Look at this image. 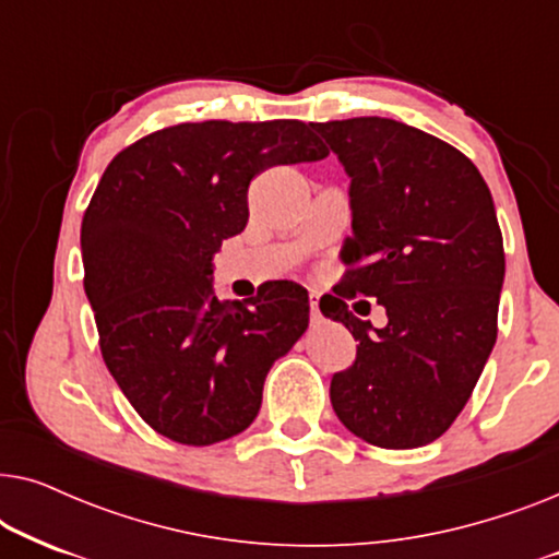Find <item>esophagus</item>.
<instances>
[{"mask_svg":"<svg viewBox=\"0 0 559 559\" xmlns=\"http://www.w3.org/2000/svg\"><path fill=\"white\" fill-rule=\"evenodd\" d=\"M310 318H312V323H318V320H320V297H318V293H310Z\"/></svg>","mask_w":559,"mask_h":559,"instance_id":"34e87169","label":"esophagus"}]
</instances>
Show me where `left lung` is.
<instances>
[{
    "label": "left lung",
    "instance_id": "obj_1",
    "mask_svg": "<svg viewBox=\"0 0 559 559\" xmlns=\"http://www.w3.org/2000/svg\"><path fill=\"white\" fill-rule=\"evenodd\" d=\"M310 127L350 178L348 270L320 300L358 341L331 381L333 409L371 445H427L461 415L496 343L507 264L491 190L463 152L402 121ZM356 292L385 305L384 329L347 310Z\"/></svg>",
    "mask_w": 559,
    "mask_h": 559
}]
</instances>
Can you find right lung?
I'll return each mask as SVG.
<instances>
[{
	"instance_id": "1",
	"label": "right lung",
	"mask_w": 559,
	"mask_h": 559,
	"mask_svg": "<svg viewBox=\"0 0 559 559\" xmlns=\"http://www.w3.org/2000/svg\"><path fill=\"white\" fill-rule=\"evenodd\" d=\"M323 157L305 121L213 119L142 136L104 170L83 213V287L106 369L152 430L213 445L254 423L272 364L308 331V289L221 302L213 254L247 226L254 175Z\"/></svg>"
}]
</instances>
